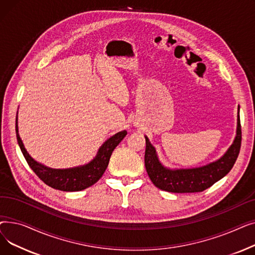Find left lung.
Returning <instances> with one entry per match:
<instances>
[{
	"instance_id": "left-lung-1",
	"label": "left lung",
	"mask_w": 255,
	"mask_h": 255,
	"mask_svg": "<svg viewBox=\"0 0 255 255\" xmlns=\"http://www.w3.org/2000/svg\"><path fill=\"white\" fill-rule=\"evenodd\" d=\"M240 111V107H239ZM145 137L144 165L146 172L157 188L173 193L202 192L221 180L233 168L239 156L242 141L240 115L238 112L237 135L226 153L216 161L195 168L170 169L159 161L156 150Z\"/></svg>"
}]
</instances>
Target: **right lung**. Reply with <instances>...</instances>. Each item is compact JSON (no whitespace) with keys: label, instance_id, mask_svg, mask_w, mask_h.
<instances>
[{"label":"right lung","instance_id":"right-lung-1","mask_svg":"<svg viewBox=\"0 0 255 255\" xmlns=\"http://www.w3.org/2000/svg\"><path fill=\"white\" fill-rule=\"evenodd\" d=\"M15 128L18 145L29 166L33 169L40 180L43 181L51 188L61 191H80L98 182V180L104 173L107 165H109L111 156L116 149V146L127 134V131L124 130L118 132L117 134L107 139L100 146L96 157L88 164L73 168L55 169L44 166L41 163H38L26 152L18 134L17 117Z\"/></svg>","mask_w":255,"mask_h":255}]
</instances>
